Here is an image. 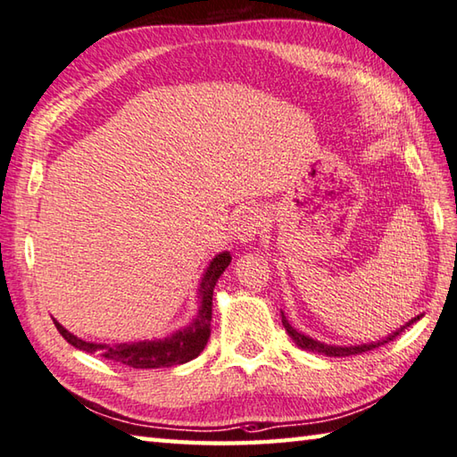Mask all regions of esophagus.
<instances>
[{"label":"esophagus","instance_id":"1","mask_svg":"<svg viewBox=\"0 0 457 457\" xmlns=\"http://www.w3.org/2000/svg\"><path fill=\"white\" fill-rule=\"evenodd\" d=\"M261 227H262V212L259 208L254 206L245 208V211L238 214L237 227H235V235L238 238V243L246 245L254 241V237L261 233Z\"/></svg>","mask_w":457,"mask_h":457}]
</instances>
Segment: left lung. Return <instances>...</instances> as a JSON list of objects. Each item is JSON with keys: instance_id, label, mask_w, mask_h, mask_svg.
<instances>
[{"instance_id": "8db88e82", "label": "left lung", "mask_w": 457, "mask_h": 457, "mask_svg": "<svg viewBox=\"0 0 457 457\" xmlns=\"http://www.w3.org/2000/svg\"><path fill=\"white\" fill-rule=\"evenodd\" d=\"M420 319H421V315L413 317L411 321H407L405 325L399 327V329L391 331V333L387 335V337H383V339H379V341L361 343V345H331V343L317 341V339H313V337H309V335H305V333H301V331L295 329V327H293L289 321H287V317H285V313L281 311V321H283V327H285V331L289 333V337L295 341V345L301 347V349H305V351H313V353L327 355V357H349V355L365 353V351H371V349H375V347H379V345H383V343L394 341L399 333L405 331L407 327L413 325L415 321H420Z\"/></svg>"}]
</instances>
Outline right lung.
I'll return each instance as SVG.
<instances>
[{"label": "right lung", "mask_w": 457, "mask_h": 457, "mask_svg": "<svg viewBox=\"0 0 457 457\" xmlns=\"http://www.w3.org/2000/svg\"><path fill=\"white\" fill-rule=\"evenodd\" d=\"M228 251H222L211 261L206 267L203 278L198 285V309L196 315L190 319L188 325L180 327L179 331L168 335L164 339H144L134 343H118V345H106V343H92L76 337L70 333L66 327H62L54 319V325L58 327L62 337L66 339L70 345H74L79 351H86L90 355H100L108 359L112 363L128 365L134 370H158V367H172L188 363L192 359L203 353L206 347L208 337H211V319H212V293L214 285L219 281L224 269L230 265Z\"/></svg>", "instance_id": "obj_1"}]
</instances>
